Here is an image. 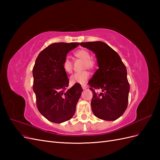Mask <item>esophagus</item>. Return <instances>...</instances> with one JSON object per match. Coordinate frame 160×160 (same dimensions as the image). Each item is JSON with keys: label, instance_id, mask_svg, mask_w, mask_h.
I'll use <instances>...</instances> for the list:
<instances>
[{"label": "esophagus", "instance_id": "1", "mask_svg": "<svg viewBox=\"0 0 160 160\" xmlns=\"http://www.w3.org/2000/svg\"><path fill=\"white\" fill-rule=\"evenodd\" d=\"M82 88H83V89H87V86L86 85H82Z\"/></svg>", "mask_w": 160, "mask_h": 160}]
</instances>
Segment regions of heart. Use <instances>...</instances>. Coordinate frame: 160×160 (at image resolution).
<instances>
[{
  "mask_svg": "<svg viewBox=\"0 0 160 160\" xmlns=\"http://www.w3.org/2000/svg\"><path fill=\"white\" fill-rule=\"evenodd\" d=\"M74 55L76 57L84 61L83 69L88 68L89 69H94L96 67V62L94 59H91V53L85 49H79L74 52ZM62 69L67 73H71L72 72V63L68 57H65L62 63ZM90 73L88 71L85 70L82 72H76L74 75L71 77V82L72 83H81L83 84L89 78Z\"/></svg>",
  "mask_w": 160,
  "mask_h": 160,
  "instance_id": "obj_1",
  "label": "heart"
}]
</instances>
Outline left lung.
Returning <instances> with one entry per match:
<instances>
[{
    "label": "left lung",
    "mask_w": 160,
    "mask_h": 160,
    "mask_svg": "<svg viewBox=\"0 0 160 160\" xmlns=\"http://www.w3.org/2000/svg\"><path fill=\"white\" fill-rule=\"evenodd\" d=\"M95 52L99 68L89 81L93 93L91 106L99 119L114 121L122 116L128 103L129 84L126 67L118 53L101 41L81 42ZM99 89L101 93L95 91Z\"/></svg>",
    "instance_id": "1"
}]
</instances>
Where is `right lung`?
Segmentation results:
<instances>
[{
	"label": "right lung",
	"mask_w": 160,
	"mask_h": 160,
	"mask_svg": "<svg viewBox=\"0 0 160 160\" xmlns=\"http://www.w3.org/2000/svg\"><path fill=\"white\" fill-rule=\"evenodd\" d=\"M78 42H55L38 54L32 69V89L38 111L49 121L61 123L74 115L83 91L79 83L68 89L69 80L62 63Z\"/></svg>",
	"instance_id": "obj_1"
}]
</instances>
